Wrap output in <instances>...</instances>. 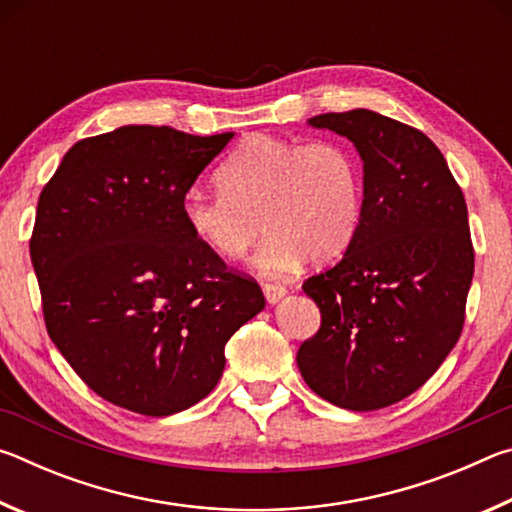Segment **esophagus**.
<instances>
[{
  "label": "esophagus",
  "mask_w": 512,
  "mask_h": 512,
  "mask_svg": "<svg viewBox=\"0 0 512 512\" xmlns=\"http://www.w3.org/2000/svg\"><path fill=\"white\" fill-rule=\"evenodd\" d=\"M264 296L271 305H275V302L287 296V287H282V284H264Z\"/></svg>",
  "instance_id": "34e87169"
}]
</instances>
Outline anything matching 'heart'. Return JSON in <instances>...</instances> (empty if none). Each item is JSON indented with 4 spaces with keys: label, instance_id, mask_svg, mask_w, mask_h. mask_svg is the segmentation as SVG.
<instances>
[{
    "label": "heart",
    "instance_id": "b5f03b06",
    "mask_svg": "<svg viewBox=\"0 0 512 512\" xmlns=\"http://www.w3.org/2000/svg\"><path fill=\"white\" fill-rule=\"evenodd\" d=\"M221 194L189 189L187 230L219 259H241L257 237L266 275H289L305 262H332L352 246L363 212L357 155L332 137L289 140L248 135L216 169Z\"/></svg>",
    "mask_w": 512,
    "mask_h": 512
}]
</instances>
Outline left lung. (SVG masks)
<instances>
[{
    "mask_svg": "<svg viewBox=\"0 0 512 512\" xmlns=\"http://www.w3.org/2000/svg\"><path fill=\"white\" fill-rule=\"evenodd\" d=\"M309 124L357 146L363 212L341 262L302 284L320 327L298 368L323 400L377 411L418 391L463 332L474 275L465 196L418 128L363 108Z\"/></svg>",
    "mask_w": 512,
    "mask_h": 512,
    "instance_id": "8db88e82",
    "label": "left lung"
}]
</instances>
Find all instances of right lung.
Returning <instances> with one entry per match:
<instances>
[{
    "label": "right lung",
    "mask_w": 512,
    "mask_h": 512,
    "mask_svg": "<svg viewBox=\"0 0 512 512\" xmlns=\"http://www.w3.org/2000/svg\"><path fill=\"white\" fill-rule=\"evenodd\" d=\"M232 133L121 126L85 137L42 187L29 250L47 332L94 393L142 415L219 384L259 284L187 230L183 198Z\"/></svg>",
    "instance_id": "obj_1"
}]
</instances>
